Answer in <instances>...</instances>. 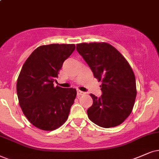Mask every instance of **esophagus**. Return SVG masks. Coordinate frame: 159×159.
Wrapping results in <instances>:
<instances>
[{
	"instance_id": "1",
	"label": "esophagus",
	"mask_w": 159,
	"mask_h": 159,
	"mask_svg": "<svg viewBox=\"0 0 159 159\" xmlns=\"http://www.w3.org/2000/svg\"><path fill=\"white\" fill-rule=\"evenodd\" d=\"M84 94V92L80 91V90H78V91H77V95L78 96V97H79V96L82 95V94Z\"/></svg>"
}]
</instances>
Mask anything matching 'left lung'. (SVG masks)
I'll list each match as a JSON object with an SVG mask.
<instances>
[{"instance_id": "1", "label": "left lung", "mask_w": 159, "mask_h": 159, "mask_svg": "<svg viewBox=\"0 0 159 159\" xmlns=\"http://www.w3.org/2000/svg\"><path fill=\"white\" fill-rule=\"evenodd\" d=\"M76 50L94 78L102 81V94H91L93 103L87 109L89 119L102 128L115 127L130 115L136 97L135 75L116 48L108 43H81Z\"/></svg>"}]
</instances>
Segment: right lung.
<instances>
[{"mask_svg": "<svg viewBox=\"0 0 159 159\" xmlns=\"http://www.w3.org/2000/svg\"><path fill=\"white\" fill-rule=\"evenodd\" d=\"M75 46L51 44L37 48L22 67L17 81L20 106L29 121L39 129L53 130L65 123L76 97L75 89L53 82Z\"/></svg>", "mask_w": 159, "mask_h": 159, "instance_id": "obj_1", "label": "right lung"}]
</instances>
